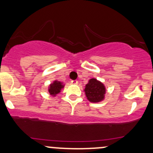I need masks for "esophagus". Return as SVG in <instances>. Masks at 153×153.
<instances>
[{"instance_id":"34e87169","label":"esophagus","mask_w":153,"mask_h":153,"mask_svg":"<svg viewBox=\"0 0 153 153\" xmlns=\"http://www.w3.org/2000/svg\"><path fill=\"white\" fill-rule=\"evenodd\" d=\"M71 83L74 84V85H77L78 84V81L77 80H72Z\"/></svg>"}]
</instances>
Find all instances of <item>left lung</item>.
Wrapping results in <instances>:
<instances>
[{"label":"left lung","instance_id":"obj_1","mask_svg":"<svg viewBox=\"0 0 153 153\" xmlns=\"http://www.w3.org/2000/svg\"><path fill=\"white\" fill-rule=\"evenodd\" d=\"M84 91L88 101L91 103H99L104 100L106 89L101 82L92 78L85 85Z\"/></svg>","mask_w":153,"mask_h":153}]
</instances>
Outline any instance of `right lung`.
Wrapping results in <instances>:
<instances>
[{
  "label": "right lung",
  "instance_id": "obj_1",
  "mask_svg": "<svg viewBox=\"0 0 153 153\" xmlns=\"http://www.w3.org/2000/svg\"><path fill=\"white\" fill-rule=\"evenodd\" d=\"M65 86L63 82H61L58 80H54L52 83L49 85L48 91L49 93L53 97H55L58 93H60L61 90Z\"/></svg>",
  "mask_w": 153,
  "mask_h": 153
}]
</instances>
